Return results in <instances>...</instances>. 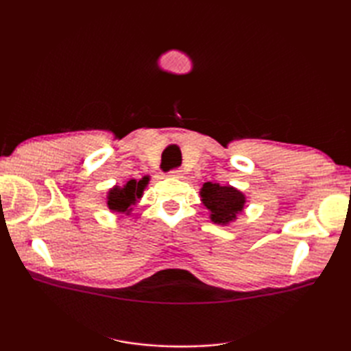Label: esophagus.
Here are the masks:
<instances>
[{
  "label": "esophagus",
  "instance_id": "34e87169",
  "mask_svg": "<svg viewBox=\"0 0 351 351\" xmlns=\"http://www.w3.org/2000/svg\"><path fill=\"white\" fill-rule=\"evenodd\" d=\"M182 170L181 169H171L170 171H169V176L170 178H176V180H181L182 178Z\"/></svg>",
  "mask_w": 351,
  "mask_h": 351
}]
</instances>
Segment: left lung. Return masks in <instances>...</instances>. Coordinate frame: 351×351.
Here are the masks:
<instances>
[{"mask_svg":"<svg viewBox=\"0 0 351 351\" xmlns=\"http://www.w3.org/2000/svg\"><path fill=\"white\" fill-rule=\"evenodd\" d=\"M204 205L211 211V220L217 225H226V223L237 219V215L243 211L245 197L243 193L234 187H221L219 184L205 182L200 190Z\"/></svg>","mask_w":351,"mask_h":351,"instance_id":"obj_1","label":"left lung"}]
</instances>
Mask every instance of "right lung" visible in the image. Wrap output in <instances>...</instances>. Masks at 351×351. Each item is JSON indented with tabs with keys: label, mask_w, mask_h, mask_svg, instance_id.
Returning <instances> with one entry per match:
<instances>
[{
	"label": "right lung",
	"mask_w": 351,
	"mask_h": 351,
	"mask_svg": "<svg viewBox=\"0 0 351 351\" xmlns=\"http://www.w3.org/2000/svg\"><path fill=\"white\" fill-rule=\"evenodd\" d=\"M147 184V178L141 181L131 180L123 185V189L114 187L108 193V208L116 213H128L130 206L136 204V200L143 195V190Z\"/></svg>",
	"instance_id": "obj_1"
}]
</instances>
